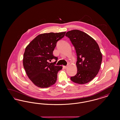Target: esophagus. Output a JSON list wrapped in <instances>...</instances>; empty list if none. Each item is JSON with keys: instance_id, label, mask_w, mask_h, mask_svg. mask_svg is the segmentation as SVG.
Listing matches in <instances>:
<instances>
[{"instance_id": "1", "label": "esophagus", "mask_w": 120, "mask_h": 120, "mask_svg": "<svg viewBox=\"0 0 120 120\" xmlns=\"http://www.w3.org/2000/svg\"><path fill=\"white\" fill-rule=\"evenodd\" d=\"M63 68L64 69L67 68L68 66H63Z\"/></svg>"}]
</instances>
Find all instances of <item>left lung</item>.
Masks as SVG:
<instances>
[{"instance_id":"8db88e82","label":"left lung","mask_w":120,"mask_h":120,"mask_svg":"<svg viewBox=\"0 0 120 120\" xmlns=\"http://www.w3.org/2000/svg\"><path fill=\"white\" fill-rule=\"evenodd\" d=\"M74 46L76 54L77 71L71 80L75 83L84 84L98 74L102 61V54L97 42L85 32L78 30L66 34Z\"/></svg>"}]
</instances>
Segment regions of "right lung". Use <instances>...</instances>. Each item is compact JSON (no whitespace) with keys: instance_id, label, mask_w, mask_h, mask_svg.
Instances as JSON below:
<instances>
[{"instance_id":"add662e5","label":"right lung","mask_w":120,"mask_h":120,"mask_svg":"<svg viewBox=\"0 0 120 120\" xmlns=\"http://www.w3.org/2000/svg\"><path fill=\"white\" fill-rule=\"evenodd\" d=\"M66 32H50L37 36L26 46L23 55L24 68L29 78L35 86L41 88L54 85L57 79L62 66H55L57 57L53 55V51L57 41L64 36ZM55 59L54 63L48 61Z\"/></svg>"}]
</instances>
